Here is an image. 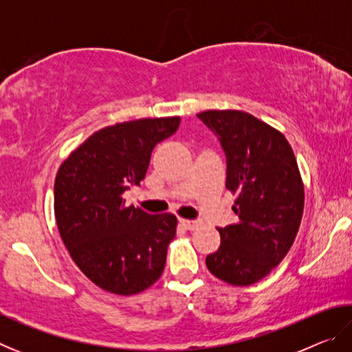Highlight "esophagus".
<instances>
[{
  "mask_svg": "<svg viewBox=\"0 0 352 352\" xmlns=\"http://www.w3.org/2000/svg\"><path fill=\"white\" fill-rule=\"evenodd\" d=\"M180 225L183 226L184 230H194L199 226L197 220H188V219H180Z\"/></svg>",
  "mask_w": 352,
  "mask_h": 352,
  "instance_id": "obj_1",
  "label": "esophagus"
}]
</instances>
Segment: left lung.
<instances>
[{
	"mask_svg": "<svg viewBox=\"0 0 352 352\" xmlns=\"http://www.w3.org/2000/svg\"><path fill=\"white\" fill-rule=\"evenodd\" d=\"M226 155V189L236 195V223L217 228L220 247L206 256L214 276L231 285L261 281L284 259L305 210V184L289 141L241 110L197 115Z\"/></svg>",
	"mask_w": 352,
	"mask_h": 352,
	"instance_id": "obj_1",
	"label": "left lung"
}]
</instances>
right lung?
<instances>
[{
  "label": "right lung",
  "instance_id": "add662e5",
  "mask_svg": "<svg viewBox=\"0 0 352 352\" xmlns=\"http://www.w3.org/2000/svg\"><path fill=\"white\" fill-rule=\"evenodd\" d=\"M180 126V116L142 118L94 132L60 164L54 183L58 233L76 265L110 294L135 295L162 276L177 217L126 206L153 147Z\"/></svg>",
  "mask_w": 352,
  "mask_h": 352
}]
</instances>
